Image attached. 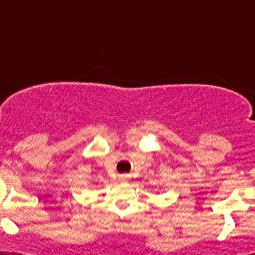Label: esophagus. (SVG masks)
<instances>
[{
	"mask_svg": "<svg viewBox=\"0 0 255 255\" xmlns=\"http://www.w3.org/2000/svg\"><path fill=\"white\" fill-rule=\"evenodd\" d=\"M121 180H122V181H125V180H126V175L121 176Z\"/></svg>",
	"mask_w": 255,
	"mask_h": 255,
	"instance_id": "1",
	"label": "esophagus"
}]
</instances>
